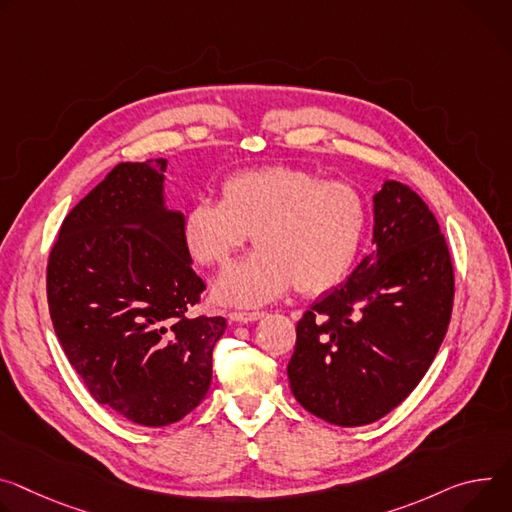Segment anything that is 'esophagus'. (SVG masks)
<instances>
[{"label":"esophagus","instance_id":"34e87169","mask_svg":"<svg viewBox=\"0 0 512 512\" xmlns=\"http://www.w3.org/2000/svg\"><path fill=\"white\" fill-rule=\"evenodd\" d=\"M228 318L232 322H255V320L263 318V312H239V310H235V312L228 314Z\"/></svg>","mask_w":512,"mask_h":512}]
</instances>
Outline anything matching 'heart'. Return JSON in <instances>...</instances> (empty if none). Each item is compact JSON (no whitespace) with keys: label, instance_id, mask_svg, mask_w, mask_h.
Instances as JSON below:
<instances>
[{"label":"heart","instance_id":"1","mask_svg":"<svg viewBox=\"0 0 512 512\" xmlns=\"http://www.w3.org/2000/svg\"><path fill=\"white\" fill-rule=\"evenodd\" d=\"M367 230V206L349 183L322 181L296 167L241 171L220 183L218 204L194 202L181 218V243L204 267H226L253 235L257 251L228 269L216 300L261 306L292 284L304 296L339 286Z\"/></svg>","mask_w":512,"mask_h":512}]
</instances>
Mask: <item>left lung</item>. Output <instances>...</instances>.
I'll return each instance as SVG.
<instances>
[{"mask_svg": "<svg viewBox=\"0 0 512 512\" xmlns=\"http://www.w3.org/2000/svg\"><path fill=\"white\" fill-rule=\"evenodd\" d=\"M374 247L296 327V400L339 427L378 421L427 374L453 306V265L429 206L400 181L374 196Z\"/></svg>", "mask_w": 512, "mask_h": 512, "instance_id": "left-lung-1", "label": "left lung"}]
</instances>
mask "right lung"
<instances>
[{
  "mask_svg": "<svg viewBox=\"0 0 512 512\" xmlns=\"http://www.w3.org/2000/svg\"><path fill=\"white\" fill-rule=\"evenodd\" d=\"M167 159L120 163L63 220L46 267L59 343L89 394L143 427L206 396L222 316H196L204 282L165 204Z\"/></svg>",
  "mask_w": 512,
  "mask_h": 512,
  "instance_id": "1",
  "label": "right lung"
}]
</instances>
